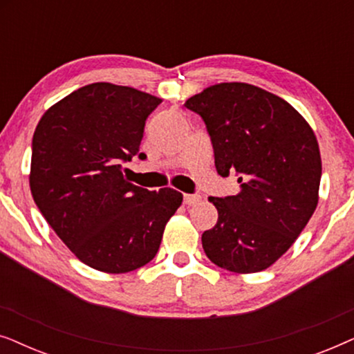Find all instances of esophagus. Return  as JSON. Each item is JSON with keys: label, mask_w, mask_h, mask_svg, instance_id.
<instances>
[{"label": "esophagus", "mask_w": 354, "mask_h": 354, "mask_svg": "<svg viewBox=\"0 0 354 354\" xmlns=\"http://www.w3.org/2000/svg\"><path fill=\"white\" fill-rule=\"evenodd\" d=\"M183 201H185L187 206H195L201 201V195H185L183 196Z\"/></svg>", "instance_id": "obj_1"}]
</instances>
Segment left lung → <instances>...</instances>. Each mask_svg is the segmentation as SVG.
<instances>
[{
    "label": "left lung",
    "mask_w": 354,
    "mask_h": 354,
    "mask_svg": "<svg viewBox=\"0 0 354 354\" xmlns=\"http://www.w3.org/2000/svg\"><path fill=\"white\" fill-rule=\"evenodd\" d=\"M185 106L205 120L217 174L235 172L240 183L236 195L209 198L219 219L203 234V250L230 272L268 269L317 206L322 162L316 135L292 104L250 84L207 86Z\"/></svg>",
    "instance_id": "1"
}]
</instances>
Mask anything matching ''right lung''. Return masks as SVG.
Here are the masks:
<instances>
[{
	"mask_svg": "<svg viewBox=\"0 0 354 354\" xmlns=\"http://www.w3.org/2000/svg\"><path fill=\"white\" fill-rule=\"evenodd\" d=\"M159 103L145 91L98 82L53 104L33 133V201L67 248L101 272L148 264L182 205V193L149 192L122 172L133 156L147 158L140 143Z\"/></svg>",
	"mask_w": 354,
	"mask_h": 354,
	"instance_id": "obj_1",
	"label": "right lung"
}]
</instances>
